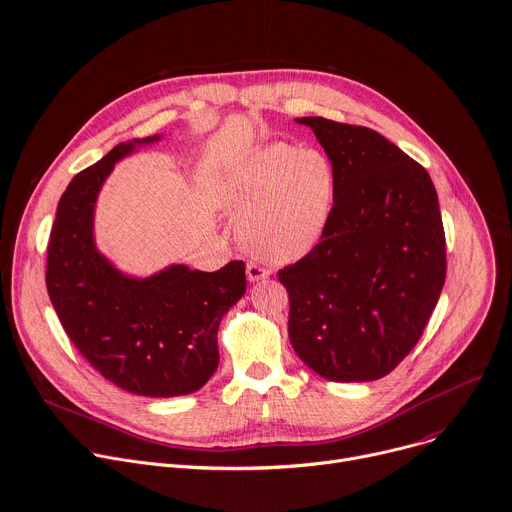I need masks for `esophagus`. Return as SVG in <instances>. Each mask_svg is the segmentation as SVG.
Returning <instances> with one entry per match:
<instances>
[{"label":"esophagus","instance_id":"esophagus-1","mask_svg":"<svg viewBox=\"0 0 512 512\" xmlns=\"http://www.w3.org/2000/svg\"><path fill=\"white\" fill-rule=\"evenodd\" d=\"M246 274H248V280H250V282H256V280L268 278V276H270V270L264 268V266H260L258 262H248Z\"/></svg>","mask_w":512,"mask_h":512}]
</instances>
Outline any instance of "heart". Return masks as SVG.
Masks as SVG:
<instances>
[{"label":"heart","instance_id":"heart-1","mask_svg":"<svg viewBox=\"0 0 512 512\" xmlns=\"http://www.w3.org/2000/svg\"><path fill=\"white\" fill-rule=\"evenodd\" d=\"M219 207L246 213L242 240L266 262H293L321 238L331 215L335 170L317 150L274 142L225 162L211 181Z\"/></svg>","mask_w":512,"mask_h":512}]
</instances>
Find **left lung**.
<instances>
[{
    "mask_svg": "<svg viewBox=\"0 0 512 512\" xmlns=\"http://www.w3.org/2000/svg\"><path fill=\"white\" fill-rule=\"evenodd\" d=\"M335 170L319 244L278 270L297 356L333 382L386 376L417 346L445 282V234L427 170L364 126L299 118Z\"/></svg>",
    "mask_w": 512,
    "mask_h": 512,
    "instance_id": "obj_1",
    "label": "left lung"
}]
</instances>
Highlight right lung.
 I'll list each match as a JSON object with an SVG mask.
<instances>
[{"instance_id": "add662e5", "label": "right lung", "mask_w": 512, "mask_h": 512, "mask_svg": "<svg viewBox=\"0 0 512 512\" xmlns=\"http://www.w3.org/2000/svg\"><path fill=\"white\" fill-rule=\"evenodd\" d=\"M150 136L122 142L81 170L59 201L46 254V289L67 335L109 382L154 399L199 390L219 364L221 317L246 293V264L215 272L173 264L126 276L95 248L93 213L113 164Z\"/></svg>"}]
</instances>
